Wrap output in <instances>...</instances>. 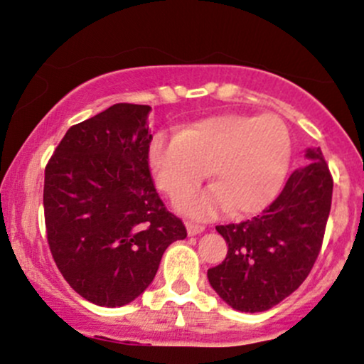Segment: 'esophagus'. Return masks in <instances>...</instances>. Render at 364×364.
<instances>
[{
  "instance_id": "obj_1",
  "label": "esophagus",
  "mask_w": 364,
  "mask_h": 364,
  "mask_svg": "<svg viewBox=\"0 0 364 364\" xmlns=\"http://www.w3.org/2000/svg\"><path fill=\"white\" fill-rule=\"evenodd\" d=\"M203 225H200V224H195V223H186V231H188V235L190 236H196V235H200V232H203Z\"/></svg>"
}]
</instances>
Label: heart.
Segmentation results:
<instances>
[{"label":"heart","mask_w":364,"mask_h":364,"mask_svg":"<svg viewBox=\"0 0 364 364\" xmlns=\"http://www.w3.org/2000/svg\"><path fill=\"white\" fill-rule=\"evenodd\" d=\"M292 154L289 129L275 114H224L198 121L178 135L157 133L149 145L156 185L178 198L205 179L214 186L183 196L178 207L193 217L255 214L277 196Z\"/></svg>","instance_id":"b5f03b06"}]
</instances>
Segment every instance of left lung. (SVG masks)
I'll list each match as a JSON object with an SVG mask.
<instances>
[{"instance_id":"left-lung-1","label":"left lung","mask_w":364,"mask_h":364,"mask_svg":"<svg viewBox=\"0 0 364 364\" xmlns=\"http://www.w3.org/2000/svg\"><path fill=\"white\" fill-rule=\"evenodd\" d=\"M294 171L260 215L217 225L228 243L224 262L208 269L217 294L235 310L257 313L281 303L311 272L332 205L333 179L320 149Z\"/></svg>"}]
</instances>
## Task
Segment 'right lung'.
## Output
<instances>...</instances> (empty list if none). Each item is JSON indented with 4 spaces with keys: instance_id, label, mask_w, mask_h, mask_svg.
I'll use <instances>...</instances> for the list:
<instances>
[{
    "instance_id": "obj_1",
    "label": "right lung",
    "mask_w": 364,
    "mask_h": 364,
    "mask_svg": "<svg viewBox=\"0 0 364 364\" xmlns=\"http://www.w3.org/2000/svg\"><path fill=\"white\" fill-rule=\"evenodd\" d=\"M150 106L121 102L73 124L44 173L48 243L65 281L99 306L132 303L186 228L149 169Z\"/></svg>"
}]
</instances>
